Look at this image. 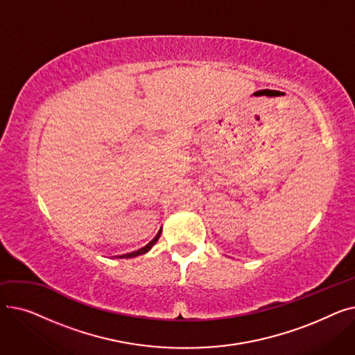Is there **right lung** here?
I'll list each match as a JSON object with an SVG mask.
<instances>
[{"mask_svg": "<svg viewBox=\"0 0 355 355\" xmlns=\"http://www.w3.org/2000/svg\"><path fill=\"white\" fill-rule=\"evenodd\" d=\"M161 232H162V229H159V232L157 233V236H155L151 241H149V243H148L146 246H144L142 249L135 250V252H130V253H126V254H121L119 257H122V259H129V257H135V256H139V254H144V253L149 252V250H151V248L158 241V239H159V236H161Z\"/></svg>", "mask_w": 355, "mask_h": 355, "instance_id": "obj_1", "label": "right lung"}]
</instances>
